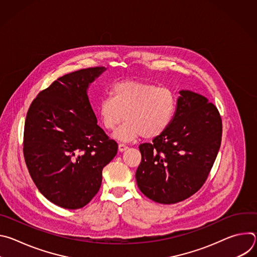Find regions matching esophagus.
Masks as SVG:
<instances>
[{"label": "esophagus", "mask_w": 257, "mask_h": 257, "mask_svg": "<svg viewBox=\"0 0 257 257\" xmlns=\"http://www.w3.org/2000/svg\"><path fill=\"white\" fill-rule=\"evenodd\" d=\"M118 149H119V152L123 153V152H125V151L128 149V146L125 145V144H123V143H120L119 146H118Z\"/></svg>", "instance_id": "1"}]
</instances>
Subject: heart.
<instances>
[{
	"mask_svg": "<svg viewBox=\"0 0 257 257\" xmlns=\"http://www.w3.org/2000/svg\"><path fill=\"white\" fill-rule=\"evenodd\" d=\"M111 97H103L96 106L100 125L113 131L123 121L125 123L115 132L114 138L128 142L142 136L146 139L159 137L170 127L176 109L177 95L166 86L138 81L116 82Z\"/></svg>",
	"mask_w": 257,
	"mask_h": 257,
	"instance_id": "obj_1",
	"label": "heart"
}]
</instances>
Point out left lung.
<instances>
[{
  "label": "left lung",
  "mask_w": 257,
  "mask_h": 257,
  "mask_svg": "<svg viewBox=\"0 0 257 257\" xmlns=\"http://www.w3.org/2000/svg\"><path fill=\"white\" fill-rule=\"evenodd\" d=\"M180 95L166 132L139 145L138 188L163 204L180 202L202 187L222 141V118L215 105L190 90Z\"/></svg>",
  "instance_id": "left-lung-1"
}]
</instances>
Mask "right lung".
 <instances>
[{"mask_svg": "<svg viewBox=\"0 0 257 257\" xmlns=\"http://www.w3.org/2000/svg\"><path fill=\"white\" fill-rule=\"evenodd\" d=\"M104 67L69 73L41 91L26 115L23 154L40 192L68 209L85 206L98 192L101 172L118 144L96 124L87 88Z\"/></svg>", "mask_w": 257, "mask_h": 257, "instance_id": "obj_1", "label": "right lung"}]
</instances>
